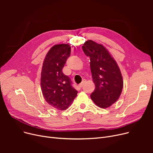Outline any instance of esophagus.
<instances>
[{
  "label": "esophagus",
  "mask_w": 153,
  "mask_h": 153,
  "mask_svg": "<svg viewBox=\"0 0 153 153\" xmlns=\"http://www.w3.org/2000/svg\"><path fill=\"white\" fill-rule=\"evenodd\" d=\"M84 81H83L82 83H81L79 84V87H82V86H83V85H84Z\"/></svg>",
  "instance_id": "34e87169"
}]
</instances>
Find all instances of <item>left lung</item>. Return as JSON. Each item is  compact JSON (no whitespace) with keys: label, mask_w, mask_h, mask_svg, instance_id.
<instances>
[{"label":"left lung","mask_w":153,"mask_h":153,"mask_svg":"<svg viewBox=\"0 0 153 153\" xmlns=\"http://www.w3.org/2000/svg\"><path fill=\"white\" fill-rule=\"evenodd\" d=\"M82 50L91 61V70L95 85L91 97L98 107H110L120 97L123 86L121 72L115 59L103 45L92 40L85 42Z\"/></svg>","instance_id":"obj_1"}]
</instances>
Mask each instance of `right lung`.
<instances>
[{
  "instance_id": "right-lung-1",
  "label": "right lung",
  "mask_w": 153,
  "mask_h": 153,
  "mask_svg": "<svg viewBox=\"0 0 153 153\" xmlns=\"http://www.w3.org/2000/svg\"><path fill=\"white\" fill-rule=\"evenodd\" d=\"M71 54L68 44L53 46L44 59L41 87L47 103L59 110L67 109L76 97L77 91L72 86L70 78L62 72V68Z\"/></svg>"
}]
</instances>
